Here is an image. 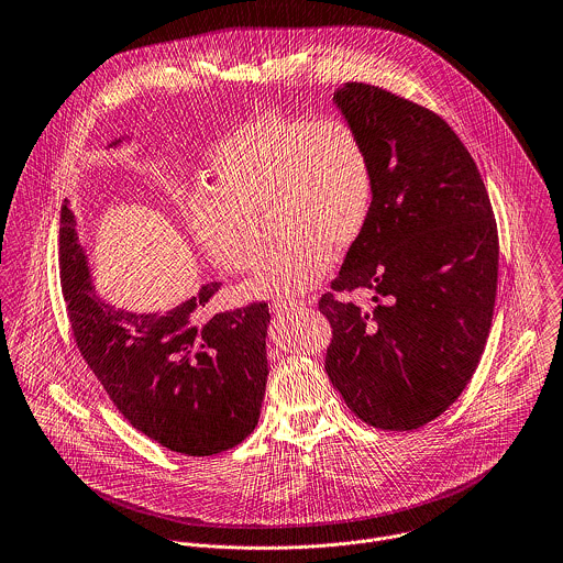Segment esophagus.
I'll return each mask as SVG.
<instances>
[{"instance_id": "34e87169", "label": "esophagus", "mask_w": 563, "mask_h": 563, "mask_svg": "<svg viewBox=\"0 0 563 563\" xmlns=\"http://www.w3.org/2000/svg\"><path fill=\"white\" fill-rule=\"evenodd\" d=\"M300 305H302V302H298V300H276V302L272 305V309H274V313L283 316V313H291V311H296Z\"/></svg>"}]
</instances>
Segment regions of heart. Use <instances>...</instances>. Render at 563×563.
<instances>
[{"label":"heart","mask_w":563,"mask_h":563,"mask_svg":"<svg viewBox=\"0 0 563 563\" xmlns=\"http://www.w3.org/2000/svg\"><path fill=\"white\" fill-rule=\"evenodd\" d=\"M214 188H199L186 219L201 250L228 272L256 265L265 217L283 241L245 283L256 298H287L320 283L333 250L364 234L375 206L368 142L346 120L263 113L223 137L212 155Z\"/></svg>","instance_id":"heart-1"}]
</instances>
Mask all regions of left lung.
<instances>
[{
  "label": "left lung",
  "instance_id": "left-lung-1",
  "mask_svg": "<svg viewBox=\"0 0 563 563\" xmlns=\"http://www.w3.org/2000/svg\"><path fill=\"white\" fill-rule=\"evenodd\" d=\"M375 164L371 221L318 309L324 371L364 423L408 432L441 417L483 357L498 289V225L467 146L428 107L366 82L335 96ZM368 288L373 310L338 292Z\"/></svg>",
  "mask_w": 563,
  "mask_h": 563
}]
</instances>
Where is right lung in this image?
<instances>
[{
	"label": "right lung",
	"instance_id": "right-lung-1",
	"mask_svg": "<svg viewBox=\"0 0 563 563\" xmlns=\"http://www.w3.org/2000/svg\"><path fill=\"white\" fill-rule=\"evenodd\" d=\"M118 144V142H113ZM76 221L60 208L58 267L76 346L120 415L186 456H212L256 428L267 384V302L206 313L221 283L166 313H131L91 287Z\"/></svg>",
	"mask_w": 563,
	"mask_h": 563
}]
</instances>
